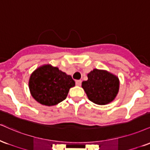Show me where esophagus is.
<instances>
[{"label": "esophagus", "instance_id": "obj_1", "mask_svg": "<svg viewBox=\"0 0 150 150\" xmlns=\"http://www.w3.org/2000/svg\"><path fill=\"white\" fill-rule=\"evenodd\" d=\"M81 84V80H76V85L78 86H80Z\"/></svg>", "mask_w": 150, "mask_h": 150}]
</instances>
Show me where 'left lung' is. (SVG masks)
<instances>
[{
	"mask_svg": "<svg viewBox=\"0 0 150 150\" xmlns=\"http://www.w3.org/2000/svg\"><path fill=\"white\" fill-rule=\"evenodd\" d=\"M119 77L104 69H94L88 74V80L81 86L88 98L93 103L105 105L112 103L119 91Z\"/></svg>",
	"mask_w": 150,
	"mask_h": 150,
	"instance_id": "1",
	"label": "left lung"
}]
</instances>
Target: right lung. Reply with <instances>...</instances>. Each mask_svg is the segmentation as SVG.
Returning a JSON list of instances; mask_svg holds the SVG:
<instances>
[{
  "mask_svg": "<svg viewBox=\"0 0 150 150\" xmlns=\"http://www.w3.org/2000/svg\"><path fill=\"white\" fill-rule=\"evenodd\" d=\"M74 86L75 81L71 76L50 64H43L35 69L29 80L31 96L45 106H53L62 102Z\"/></svg>",
  "mask_w": 150,
  "mask_h": 150,
  "instance_id": "1",
  "label": "right lung"
}]
</instances>
